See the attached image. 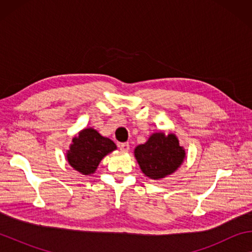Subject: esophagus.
<instances>
[{
    "instance_id": "1",
    "label": "esophagus",
    "mask_w": 252,
    "mask_h": 252,
    "mask_svg": "<svg viewBox=\"0 0 252 252\" xmlns=\"http://www.w3.org/2000/svg\"><path fill=\"white\" fill-rule=\"evenodd\" d=\"M119 147H120V150H121L122 152H127V151L130 150V146H129V143H127V142L121 143Z\"/></svg>"
}]
</instances>
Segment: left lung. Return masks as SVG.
<instances>
[{
  "instance_id": "obj_1",
  "label": "left lung",
  "mask_w": 252,
  "mask_h": 252,
  "mask_svg": "<svg viewBox=\"0 0 252 252\" xmlns=\"http://www.w3.org/2000/svg\"><path fill=\"white\" fill-rule=\"evenodd\" d=\"M134 157L144 176L160 180L181 167L186 150L180 146L176 134L155 132L148 141L134 149Z\"/></svg>"
}]
</instances>
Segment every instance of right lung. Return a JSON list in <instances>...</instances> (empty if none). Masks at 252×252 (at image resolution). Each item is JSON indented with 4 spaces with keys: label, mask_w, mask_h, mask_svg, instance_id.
I'll return each instance as SVG.
<instances>
[{
    "label": "right lung",
    "mask_w": 252,
    "mask_h": 252,
    "mask_svg": "<svg viewBox=\"0 0 252 252\" xmlns=\"http://www.w3.org/2000/svg\"><path fill=\"white\" fill-rule=\"evenodd\" d=\"M114 150L117 146L112 140L101 135L93 127H87L72 139L70 149L66 151V160L81 174L91 176L101 160Z\"/></svg>",
    "instance_id": "obj_1"
}]
</instances>
